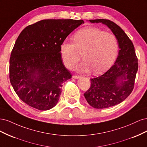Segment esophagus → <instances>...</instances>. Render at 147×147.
<instances>
[{
	"mask_svg": "<svg viewBox=\"0 0 147 147\" xmlns=\"http://www.w3.org/2000/svg\"><path fill=\"white\" fill-rule=\"evenodd\" d=\"M72 78H74V79H80V77L79 76H77V75H72Z\"/></svg>",
	"mask_w": 147,
	"mask_h": 147,
	"instance_id": "obj_1",
	"label": "esophagus"
}]
</instances>
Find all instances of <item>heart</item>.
Returning <instances> with one entry per match:
<instances>
[{
  "mask_svg": "<svg viewBox=\"0 0 147 147\" xmlns=\"http://www.w3.org/2000/svg\"><path fill=\"white\" fill-rule=\"evenodd\" d=\"M72 42L65 40L60 45V54L69 69L77 63L80 53L83 61L75 69L84 73L91 68L96 74L104 72L113 63L118 51L117 37L100 29L86 27L75 33Z\"/></svg>",
  "mask_w": 147,
  "mask_h": 147,
  "instance_id": "obj_1",
  "label": "heart"
}]
</instances>
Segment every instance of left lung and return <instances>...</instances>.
<instances>
[{
	"instance_id": "1",
	"label": "left lung",
	"mask_w": 147,
	"mask_h": 147,
	"mask_svg": "<svg viewBox=\"0 0 147 147\" xmlns=\"http://www.w3.org/2000/svg\"><path fill=\"white\" fill-rule=\"evenodd\" d=\"M92 23L106 25L117 37L119 50L116 61L100 76L91 79V87L84 96L88 103L95 109L116 105L125 100L133 90L138 60L134 45L124 31L108 20H90Z\"/></svg>"
}]
</instances>
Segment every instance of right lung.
Listing matches in <instances>:
<instances>
[{
	"mask_svg": "<svg viewBox=\"0 0 147 147\" xmlns=\"http://www.w3.org/2000/svg\"><path fill=\"white\" fill-rule=\"evenodd\" d=\"M83 20H44L20 33L10 58V80L24 103L50 110L59 99L63 83L72 77L62 62L60 45Z\"/></svg>",
	"mask_w": 147,
	"mask_h": 147,
	"instance_id": "1",
	"label": "right lung"
}]
</instances>
